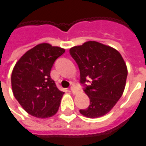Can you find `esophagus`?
Listing matches in <instances>:
<instances>
[{
  "label": "esophagus",
  "instance_id": "34e87169",
  "mask_svg": "<svg viewBox=\"0 0 146 146\" xmlns=\"http://www.w3.org/2000/svg\"><path fill=\"white\" fill-rule=\"evenodd\" d=\"M71 91H72V93L73 94H77V90L74 88V87H71Z\"/></svg>",
  "mask_w": 146,
  "mask_h": 146
}]
</instances>
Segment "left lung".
Here are the masks:
<instances>
[{"label":"left lung","instance_id":"left-lung-1","mask_svg":"<svg viewBox=\"0 0 146 146\" xmlns=\"http://www.w3.org/2000/svg\"><path fill=\"white\" fill-rule=\"evenodd\" d=\"M80 69L81 83L91 78V86L84 90L90 105L80 113L89 118L107 114L125 90L128 69L121 53L114 48L90 40L69 49Z\"/></svg>","mask_w":146,"mask_h":146}]
</instances>
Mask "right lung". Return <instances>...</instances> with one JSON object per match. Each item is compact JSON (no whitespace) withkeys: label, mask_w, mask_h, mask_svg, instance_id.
Returning <instances> with one entry per match:
<instances>
[{"label":"right lung","mask_w":146,"mask_h":146,"mask_svg":"<svg viewBox=\"0 0 146 146\" xmlns=\"http://www.w3.org/2000/svg\"><path fill=\"white\" fill-rule=\"evenodd\" d=\"M65 49L41 43L28 50L13 67L11 76L15 98L29 114L48 118L56 113L64 93L50 77L52 65Z\"/></svg>","instance_id":"right-lung-1"}]
</instances>
